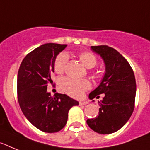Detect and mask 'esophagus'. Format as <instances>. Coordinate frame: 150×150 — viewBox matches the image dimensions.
<instances>
[{
	"label": "esophagus",
	"mask_w": 150,
	"mask_h": 150,
	"mask_svg": "<svg viewBox=\"0 0 150 150\" xmlns=\"http://www.w3.org/2000/svg\"><path fill=\"white\" fill-rule=\"evenodd\" d=\"M87 104H88V101L84 100V101H80V102H79V105H86Z\"/></svg>",
	"instance_id": "1"
}]
</instances>
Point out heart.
<instances>
[{"mask_svg":"<svg viewBox=\"0 0 150 150\" xmlns=\"http://www.w3.org/2000/svg\"><path fill=\"white\" fill-rule=\"evenodd\" d=\"M79 61L87 69H92L97 63L96 56L89 52H81L78 54ZM68 64V55L66 53H61L56 57L54 63V69L56 73L62 74L65 71ZM62 89L70 96L80 97L86 90L91 87V84L86 79H74L64 78L60 82Z\"/></svg>","mask_w":150,"mask_h":150,"instance_id":"obj_1","label":"heart"}]
</instances>
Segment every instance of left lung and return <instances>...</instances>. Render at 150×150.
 <instances>
[{"instance_id":"8db88e82","label":"left lung","mask_w":150,"mask_h":150,"mask_svg":"<svg viewBox=\"0 0 150 150\" xmlns=\"http://www.w3.org/2000/svg\"><path fill=\"white\" fill-rule=\"evenodd\" d=\"M91 49L103 58L105 72L99 86L90 92L88 98H98L101 94L104 97L98 102V116L86 122L95 132L110 134L120 129L132 115L136 98V79L127 60L115 49L107 45L92 46Z\"/></svg>"}]
</instances>
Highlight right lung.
I'll return each mask as SVG.
<instances>
[{"mask_svg": "<svg viewBox=\"0 0 150 150\" xmlns=\"http://www.w3.org/2000/svg\"><path fill=\"white\" fill-rule=\"evenodd\" d=\"M67 45L47 43L25 56L18 73V103L24 116L45 132H56L66 125L69 109L79 102L65 94L47 92L56 57Z\"/></svg>", "mask_w": 150, "mask_h": 150, "instance_id": "right-lung-1", "label": "right lung"}]
</instances>
